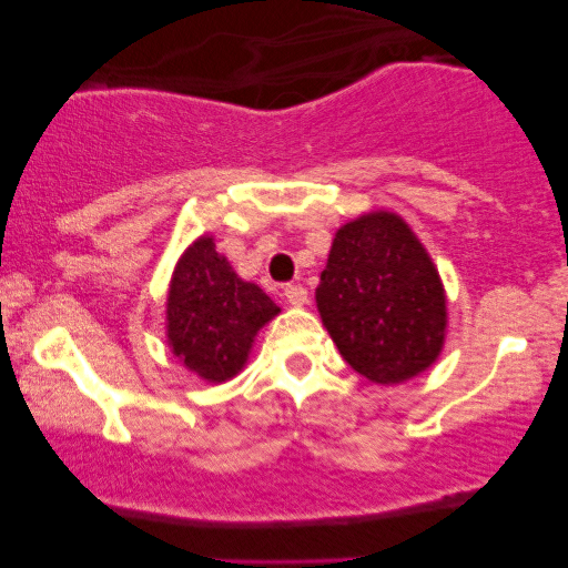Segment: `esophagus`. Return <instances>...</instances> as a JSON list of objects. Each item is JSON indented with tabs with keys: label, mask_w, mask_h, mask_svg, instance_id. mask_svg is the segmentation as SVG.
<instances>
[{
	"label": "esophagus",
	"mask_w": 568,
	"mask_h": 568,
	"mask_svg": "<svg viewBox=\"0 0 568 568\" xmlns=\"http://www.w3.org/2000/svg\"><path fill=\"white\" fill-rule=\"evenodd\" d=\"M284 297H286V302H290V305H294V307H302V305H307V290L302 284H286L284 286Z\"/></svg>",
	"instance_id": "1"
}]
</instances>
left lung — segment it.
I'll use <instances>...</instances> for the list:
<instances>
[{"label": "left lung", "instance_id": "obj_1", "mask_svg": "<svg viewBox=\"0 0 568 568\" xmlns=\"http://www.w3.org/2000/svg\"><path fill=\"white\" fill-rule=\"evenodd\" d=\"M315 300L341 356L372 383H403L442 352L445 292L400 216L377 212L344 224Z\"/></svg>", "mask_w": 568, "mask_h": 568}]
</instances>
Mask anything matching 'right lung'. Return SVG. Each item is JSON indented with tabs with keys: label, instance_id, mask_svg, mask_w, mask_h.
<instances>
[{
	"label": "right lung",
	"instance_id": "1",
	"mask_svg": "<svg viewBox=\"0 0 568 568\" xmlns=\"http://www.w3.org/2000/svg\"><path fill=\"white\" fill-rule=\"evenodd\" d=\"M278 307L261 286L237 278L212 237L193 243L178 263L168 297V338L175 356L209 383L243 367L261 325Z\"/></svg>",
	"mask_w": 568,
	"mask_h": 568
}]
</instances>
